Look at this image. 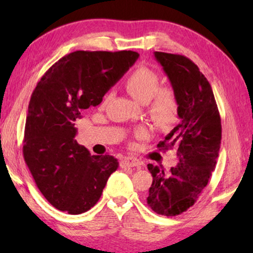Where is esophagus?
I'll list each match as a JSON object with an SVG mask.
<instances>
[{"instance_id": "34e87169", "label": "esophagus", "mask_w": 253, "mask_h": 253, "mask_svg": "<svg viewBox=\"0 0 253 253\" xmlns=\"http://www.w3.org/2000/svg\"><path fill=\"white\" fill-rule=\"evenodd\" d=\"M141 161L138 160L136 158L132 157H126L122 159L121 161V167H136V168H140L141 167Z\"/></svg>"}]
</instances>
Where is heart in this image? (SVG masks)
Returning <instances> with one entry per match:
<instances>
[{
	"label": "heart",
	"mask_w": 253,
	"mask_h": 253,
	"mask_svg": "<svg viewBox=\"0 0 253 253\" xmlns=\"http://www.w3.org/2000/svg\"><path fill=\"white\" fill-rule=\"evenodd\" d=\"M124 88L138 102L146 103L147 112L158 126H169L176 121L178 110L177 99L169 87H160V76L150 68L140 67L133 70L124 81ZM107 96L101 105H105ZM150 136L146 126H138L134 137L145 139Z\"/></svg>",
	"instance_id": "heart-1"
}]
</instances>
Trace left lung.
I'll return each instance as SVG.
<instances>
[{
  "label": "left lung",
  "instance_id": "left-lung-1",
  "mask_svg": "<svg viewBox=\"0 0 253 253\" xmlns=\"http://www.w3.org/2000/svg\"><path fill=\"white\" fill-rule=\"evenodd\" d=\"M177 99L179 123L158 144L162 151L175 148L178 165L168 174L152 164L153 181L147 205L155 213L175 216L198 199L215 168L221 144V119L212 87L188 57L155 51Z\"/></svg>",
  "mask_w": 253,
  "mask_h": 253
}]
</instances>
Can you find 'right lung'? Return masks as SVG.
<instances>
[{"label": "right lung", "mask_w": 253, "mask_h": 253, "mask_svg": "<svg viewBox=\"0 0 253 253\" xmlns=\"http://www.w3.org/2000/svg\"><path fill=\"white\" fill-rule=\"evenodd\" d=\"M131 50H77L48 69L29 103L23 154L34 182L55 209L82 214L98 203L119 167L112 155H91L75 139V122L137 61Z\"/></svg>", "instance_id": "right-lung-1"}]
</instances>
